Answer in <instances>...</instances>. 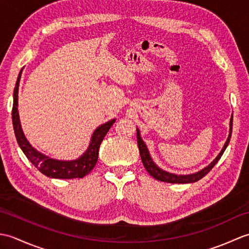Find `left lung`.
<instances>
[{
  "label": "left lung",
  "mask_w": 249,
  "mask_h": 249,
  "mask_svg": "<svg viewBox=\"0 0 249 249\" xmlns=\"http://www.w3.org/2000/svg\"><path fill=\"white\" fill-rule=\"evenodd\" d=\"M232 122H233V119L231 118L230 120V133H229V137L228 139H227L226 143L223 147V150L218 154V156L215 158V160L210 163V165L202 169V170L197 172V173H194V174H188V176H177V174H172V173H169L161 170L160 168H158L154 162H153L152 158L149 154V151L146 149V145L143 141H142L140 134H139V130L137 129V141H138V147H139V153H140V156H141V160L142 163H143L144 168L146 169V171L150 173V176L154 178L155 179H158V181L160 182H167V183H176V184H185V183H194V182H197L199 179L202 178L203 177H205L206 174H208L211 170H212V168L216 165V163L218 162V160H220V157L223 156L224 152L226 150V147L228 146L229 142H230V138H231V134H232Z\"/></svg>",
  "instance_id": "obj_1"
}]
</instances>
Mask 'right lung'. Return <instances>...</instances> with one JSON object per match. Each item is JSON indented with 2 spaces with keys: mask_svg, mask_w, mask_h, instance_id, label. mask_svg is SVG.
<instances>
[{
  "mask_svg": "<svg viewBox=\"0 0 249 249\" xmlns=\"http://www.w3.org/2000/svg\"><path fill=\"white\" fill-rule=\"evenodd\" d=\"M21 71L19 72L17 82H16V87L14 89V104L12 111L15 136L19 146L21 147V150L24 153L26 158H28V160L33 163L41 173L45 174L46 177L53 178H81L83 177H86L87 174H89L93 170V168L96 165L100 143H102L105 136L107 135L115 120H111L106 124H103L102 126L97 127V129L94 131V134L92 136L91 143H89V149L80 158H78L76 160L61 161L51 160V158L40 154V153H38L31 146L28 140L25 139V137L22 133V129H21L18 114V88L21 78Z\"/></svg>",
  "mask_w": 249,
  "mask_h": 249,
  "instance_id": "1",
  "label": "right lung"
}]
</instances>
